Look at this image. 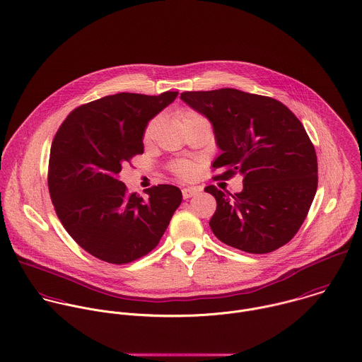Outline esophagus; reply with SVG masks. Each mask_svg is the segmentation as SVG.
Returning <instances> with one entry per match:
<instances>
[{
  "label": "esophagus",
  "mask_w": 362,
  "mask_h": 362,
  "mask_svg": "<svg viewBox=\"0 0 362 362\" xmlns=\"http://www.w3.org/2000/svg\"><path fill=\"white\" fill-rule=\"evenodd\" d=\"M198 192H199V189L195 188V187H185V188H182V197H184V199H188V198L197 195Z\"/></svg>",
  "instance_id": "34e87169"
}]
</instances>
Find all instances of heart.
<instances>
[{"label": "heart", "instance_id": "heart-1", "mask_svg": "<svg viewBox=\"0 0 362 362\" xmlns=\"http://www.w3.org/2000/svg\"><path fill=\"white\" fill-rule=\"evenodd\" d=\"M180 118H181V123H184V122L188 121V119H195V118H201V117L197 115V114H194V112H182V114L180 115ZM153 126H154V122H151V123L147 126V129H146V132H144V137H146V139H148V136H150V133H151V130H153ZM175 173H177L181 178L191 180V178H194L195 174H197V165H195L194 163H189V161L178 163V164L175 165Z\"/></svg>", "mask_w": 362, "mask_h": 362}]
</instances>
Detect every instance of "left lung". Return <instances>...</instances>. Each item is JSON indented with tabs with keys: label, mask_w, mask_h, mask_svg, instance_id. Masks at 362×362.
Listing matches in <instances>:
<instances>
[{
	"label": "left lung",
	"mask_w": 362,
	"mask_h": 362,
	"mask_svg": "<svg viewBox=\"0 0 362 362\" xmlns=\"http://www.w3.org/2000/svg\"><path fill=\"white\" fill-rule=\"evenodd\" d=\"M181 100L214 127L221 154L216 178L243 177L235 195L214 185L209 221L221 241L245 252H271L302 226L317 189V158L300 121L279 101L235 88L182 93Z\"/></svg>",
	"instance_id": "1"
}]
</instances>
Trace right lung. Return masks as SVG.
Instances as JSON below:
<instances>
[{
	"label": "right lung",
	"mask_w": 362,
	"mask_h": 362,
	"mask_svg": "<svg viewBox=\"0 0 362 362\" xmlns=\"http://www.w3.org/2000/svg\"><path fill=\"white\" fill-rule=\"evenodd\" d=\"M119 93L74 110L50 148L49 192L67 233L91 255L126 264L151 251L182 201L180 188L158 185L146 198L127 194L122 165L144 151L148 122L177 98Z\"/></svg>",
	"instance_id": "right-lung-1"
}]
</instances>
